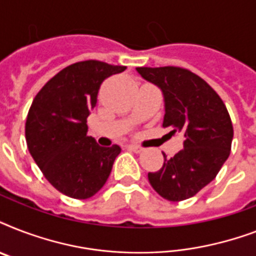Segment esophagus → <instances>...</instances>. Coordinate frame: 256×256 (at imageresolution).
<instances>
[{
	"label": "esophagus",
	"mask_w": 256,
	"mask_h": 256,
	"mask_svg": "<svg viewBox=\"0 0 256 256\" xmlns=\"http://www.w3.org/2000/svg\"><path fill=\"white\" fill-rule=\"evenodd\" d=\"M128 148H130V150H132L134 152H142L144 150L142 146H138V144H128Z\"/></svg>",
	"instance_id": "esophagus-1"
}]
</instances>
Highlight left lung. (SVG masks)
<instances>
[{
	"instance_id": "obj_1",
	"label": "left lung",
	"mask_w": 256,
	"mask_h": 256,
	"mask_svg": "<svg viewBox=\"0 0 256 256\" xmlns=\"http://www.w3.org/2000/svg\"><path fill=\"white\" fill-rule=\"evenodd\" d=\"M136 72L164 92V128L184 136L183 148L172 158L164 152V166L148 172V182L170 202L191 198L216 176L230 156L234 128L226 104L190 70L164 66Z\"/></svg>"
}]
</instances>
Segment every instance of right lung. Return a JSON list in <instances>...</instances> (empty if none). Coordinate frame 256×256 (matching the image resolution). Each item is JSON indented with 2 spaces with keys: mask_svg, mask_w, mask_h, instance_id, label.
Listing matches in <instances>:
<instances>
[{
  "mask_svg": "<svg viewBox=\"0 0 256 256\" xmlns=\"http://www.w3.org/2000/svg\"><path fill=\"white\" fill-rule=\"evenodd\" d=\"M126 66L82 61L56 74L38 92L28 112L26 144L42 174L60 192L88 199L104 187L120 152L88 136V116L102 82Z\"/></svg>",
  "mask_w": 256,
  "mask_h": 256,
  "instance_id": "1",
  "label": "right lung"
}]
</instances>
